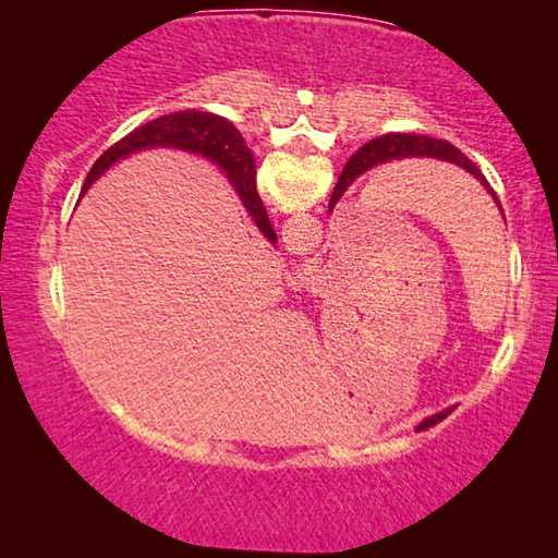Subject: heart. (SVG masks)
Instances as JSON below:
<instances>
[{
    "instance_id": "b5f03b06",
    "label": "heart",
    "mask_w": 558,
    "mask_h": 558,
    "mask_svg": "<svg viewBox=\"0 0 558 558\" xmlns=\"http://www.w3.org/2000/svg\"><path fill=\"white\" fill-rule=\"evenodd\" d=\"M342 49H344V46H342Z\"/></svg>"
}]
</instances>
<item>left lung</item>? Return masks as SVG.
Masks as SVG:
<instances>
[{
    "label": "left lung",
    "mask_w": 558,
    "mask_h": 558,
    "mask_svg": "<svg viewBox=\"0 0 558 558\" xmlns=\"http://www.w3.org/2000/svg\"><path fill=\"white\" fill-rule=\"evenodd\" d=\"M403 157H436V159H446V162L468 169V172L475 177L489 194H493V199L497 202L499 209H502L495 189L487 184L483 172H480V169L472 165L458 147H452L450 143H446V140H436V137H426V135H384V137L372 140V143H366L342 169V177H339L332 199H329V209H332V206L342 199L347 186L352 184L359 174H364L366 169H374L384 162H391V159H403Z\"/></svg>",
    "instance_id": "left-lung-1"
}]
</instances>
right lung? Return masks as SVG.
Here are the masks:
<instances>
[{
  "instance_id": "right-lung-1",
  "label": "right lung",
  "mask_w": 558,
  "mask_h": 558,
  "mask_svg": "<svg viewBox=\"0 0 558 558\" xmlns=\"http://www.w3.org/2000/svg\"><path fill=\"white\" fill-rule=\"evenodd\" d=\"M145 147L186 149V153L204 155L209 157L211 162L221 165L260 233L266 235L270 243L278 241V235L270 226L266 206H263L256 192V159H253L251 149L245 147L241 132L235 130L229 120L206 110H179L172 112V116H162L153 122H145V125H140L137 130H132L130 135L122 137L120 143H116L98 157V162L90 167V172L86 177L83 192H86L106 169L116 165L118 159Z\"/></svg>"
}]
</instances>
